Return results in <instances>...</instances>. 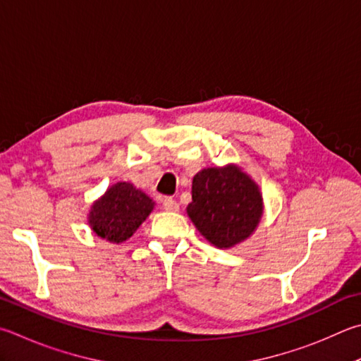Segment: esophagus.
Instances as JSON below:
<instances>
[{"mask_svg": "<svg viewBox=\"0 0 361 361\" xmlns=\"http://www.w3.org/2000/svg\"><path fill=\"white\" fill-rule=\"evenodd\" d=\"M162 207H164V209H167V212H178V208H180L178 202H176L172 197H164L162 199Z\"/></svg>", "mask_w": 361, "mask_h": 361, "instance_id": "esophagus-1", "label": "esophagus"}]
</instances>
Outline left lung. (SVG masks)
Here are the masks:
<instances>
[{"mask_svg": "<svg viewBox=\"0 0 361 361\" xmlns=\"http://www.w3.org/2000/svg\"><path fill=\"white\" fill-rule=\"evenodd\" d=\"M188 216L209 243L232 247L257 227L262 195L255 183L237 167L203 169L192 180Z\"/></svg>", "mask_w": 361, "mask_h": 361, "instance_id": "1", "label": "left lung"}]
</instances>
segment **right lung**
<instances>
[{"label":"right lung","instance_id":"obj_1","mask_svg":"<svg viewBox=\"0 0 361 361\" xmlns=\"http://www.w3.org/2000/svg\"><path fill=\"white\" fill-rule=\"evenodd\" d=\"M153 200L130 183H116L94 202L90 212V226L101 238L110 243L133 237L147 216L152 213Z\"/></svg>","mask_w":361,"mask_h":361}]
</instances>
